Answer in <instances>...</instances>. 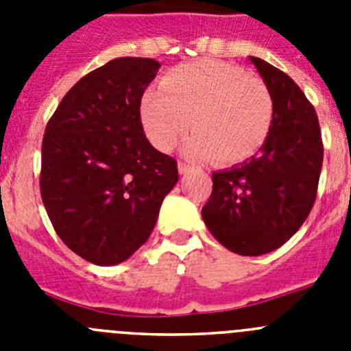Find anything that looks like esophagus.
<instances>
[{
    "label": "esophagus",
    "mask_w": 351,
    "mask_h": 351,
    "mask_svg": "<svg viewBox=\"0 0 351 351\" xmlns=\"http://www.w3.org/2000/svg\"><path fill=\"white\" fill-rule=\"evenodd\" d=\"M178 169H179V173H181V176H184V173L190 172L191 167L188 165V163H184V161H179V163H178Z\"/></svg>",
    "instance_id": "34e87169"
}]
</instances>
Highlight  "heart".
Masks as SVG:
<instances>
[{"mask_svg":"<svg viewBox=\"0 0 351 351\" xmlns=\"http://www.w3.org/2000/svg\"><path fill=\"white\" fill-rule=\"evenodd\" d=\"M147 138L170 151L186 135V154L195 160L239 163L265 144L274 117L267 84L243 68L214 60L186 63L169 71L160 89H151L141 104Z\"/></svg>","mask_w":351,"mask_h":351,"instance_id":"heart-1","label":"heart"}]
</instances>
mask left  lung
Wrapping results in <instances>:
<instances>
[{"mask_svg": "<svg viewBox=\"0 0 351 351\" xmlns=\"http://www.w3.org/2000/svg\"><path fill=\"white\" fill-rule=\"evenodd\" d=\"M274 101L269 137L258 156L213 173L202 218L214 239L243 256L283 246L308 218L324 163L315 108L285 71L250 56Z\"/></svg>", "mask_w": 351, "mask_h": 351, "instance_id": "left-lung-1", "label": "left lung"}]
</instances>
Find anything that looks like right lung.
<instances>
[{"instance_id": "1", "label": "right lung", "mask_w": 351, "mask_h": 351, "mask_svg": "<svg viewBox=\"0 0 351 351\" xmlns=\"http://www.w3.org/2000/svg\"><path fill=\"white\" fill-rule=\"evenodd\" d=\"M161 64L117 58L64 95L42 144L40 191L54 230L95 265L125 262L149 239L178 163L145 138L141 100Z\"/></svg>"}]
</instances>
